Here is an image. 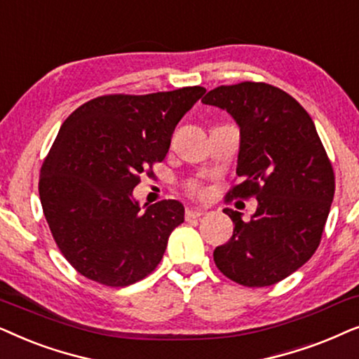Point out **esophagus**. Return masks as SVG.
I'll list each match as a JSON object with an SVG mask.
<instances>
[{
  "mask_svg": "<svg viewBox=\"0 0 359 359\" xmlns=\"http://www.w3.org/2000/svg\"><path fill=\"white\" fill-rule=\"evenodd\" d=\"M203 215H205L203 210H195V208H187V210H185V218H187V219L200 218V217H203Z\"/></svg>",
  "mask_w": 359,
  "mask_h": 359,
  "instance_id": "obj_1",
  "label": "esophagus"
}]
</instances>
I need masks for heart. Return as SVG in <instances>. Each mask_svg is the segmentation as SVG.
<instances>
[{"label": "heart", "mask_w": 359, "mask_h": 359, "mask_svg": "<svg viewBox=\"0 0 359 359\" xmlns=\"http://www.w3.org/2000/svg\"><path fill=\"white\" fill-rule=\"evenodd\" d=\"M189 190H190V194H192V195H200V194H202V190H200L198 185H195V184H190L189 185Z\"/></svg>", "instance_id": "heart-1"}]
</instances>
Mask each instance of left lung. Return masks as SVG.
Wrapping results in <instances>:
<instances>
[{
    "label": "left lung",
    "mask_w": 359,
    "mask_h": 359,
    "mask_svg": "<svg viewBox=\"0 0 359 359\" xmlns=\"http://www.w3.org/2000/svg\"><path fill=\"white\" fill-rule=\"evenodd\" d=\"M202 103L231 114L240 128L235 197H256L250 222L224 208L235 229L213 251L215 264L246 287L272 285L307 262L320 245L335 175L309 113L284 90L243 82L218 87Z\"/></svg>",
    "instance_id": "1"
}]
</instances>
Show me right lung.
I'll return each mask as SVG.
<instances>
[{
    "label": "right lung",
    "instance_id": "1",
    "mask_svg": "<svg viewBox=\"0 0 359 359\" xmlns=\"http://www.w3.org/2000/svg\"><path fill=\"white\" fill-rule=\"evenodd\" d=\"M203 93L104 95L62 123L42 164L39 197L57 246L80 274L124 287L159 264L184 223V205L162 200L142 210L133 190L164 161L177 123Z\"/></svg>",
    "mask_w": 359,
    "mask_h": 359
}]
</instances>
